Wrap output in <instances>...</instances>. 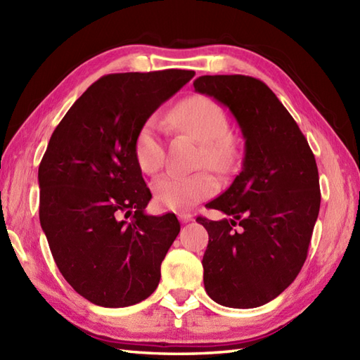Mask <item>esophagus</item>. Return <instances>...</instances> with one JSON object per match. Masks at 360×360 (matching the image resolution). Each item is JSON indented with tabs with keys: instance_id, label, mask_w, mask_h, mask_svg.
Listing matches in <instances>:
<instances>
[{
	"instance_id": "1",
	"label": "esophagus",
	"mask_w": 360,
	"mask_h": 360,
	"mask_svg": "<svg viewBox=\"0 0 360 360\" xmlns=\"http://www.w3.org/2000/svg\"><path fill=\"white\" fill-rule=\"evenodd\" d=\"M179 219L182 221V223H190V221H193V215L188 212H182V213H179Z\"/></svg>"
}]
</instances>
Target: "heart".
<instances>
[{
	"instance_id": "obj_1",
	"label": "heart",
	"mask_w": 360,
	"mask_h": 360,
	"mask_svg": "<svg viewBox=\"0 0 360 360\" xmlns=\"http://www.w3.org/2000/svg\"><path fill=\"white\" fill-rule=\"evenodd\" d=\"M172 125L201 142L198 164L224 172L235 159V142L229 134L227 112L207 96H192L179 102L170 112ZM137 165L147 174L158 173L164 165L165 147L160 139V124L150 117L139 128L133 143ZM219 184L210 172L193 174H164L153 182L156 204L164 210H184L209 200L218 192Z\"/></svg>"
}]
</instances>
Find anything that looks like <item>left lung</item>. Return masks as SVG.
Returning a JSON list of instances; mask_svg holds the SVG:
<instances>
[{
  "label": "left lung",
  "instance_id": "left-lung-1",
  "mask_svg": "<svg viewBox=\"0 0 360 360\" xmlns=\"http://www.w3.org/2000/svg\"><path fill=\"white\" fill-rule=\"evenodd\" d=\"M193 86L232 111L246 141L241 172L223 195L205 204L229 218H196L209 232L205 292L223 307H262L295 280L308 257L320 210L314 153L262 80L201 75Z\"/></svg>",
  "mask_w": 360,
  "mask_h": 360
}]
</instances>
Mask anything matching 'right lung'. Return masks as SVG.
<instances>
[{"instance_id":"add662e5","label":"right lung","mask_w":360,"mask_h":360,"mask_svg":"<svg viewBox=\"0 0 360 360\" xmlns=\"http://www.w3.org/2000/svg\"><path fill=\"white\" fill-rule=\"evenodd\" d=\"M193 75H103L51 136L38 167L40 224L65 280L98 307H131L159 285L181 226L174 213L145 215L151 193L133 143L143 122Z\"/></svg>"}]
</instances>
